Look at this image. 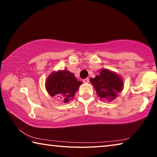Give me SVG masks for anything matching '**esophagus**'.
I'll return each instance as SVG.
<instances>
[{
    "label": "esophagus",
    "instance_id": "34e87169",
    "mask_svg": "<svg viewBox=\"0 0 157 157\" xmlns=\"http://www.w3.org/2000/svg\"><path fill=\"white\" fill-rule=\"evenodd\" d=\"M84 83H89V78H85L83 79Z\"/></svg>",
    "mask_w": 157,
    "mask_h": 157
}]
</instances>
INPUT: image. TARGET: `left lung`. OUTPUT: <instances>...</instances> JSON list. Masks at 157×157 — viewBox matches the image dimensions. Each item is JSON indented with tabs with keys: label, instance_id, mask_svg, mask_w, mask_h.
Masks as SVG:
<instances>
[{
	"label": "left lung",
	"instance_id": "left-lung-1",
	"mask_svg": "<svg viewBox=\"0 0 157 157\" xmlns=\"http://www.w3.org/2000/svg\"><path fill=\"white\" fill-rule=\"evenodd\" d=\"M90 81L94 86L98 96L109 102L115 99L118 93L123 90V82L121 77L107 69H102L100 75L91 78Z\"/></svg>",
	"mask_w": 157,
	"mask_h": 157
}]
</instances>
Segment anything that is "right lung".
I'll use <instances>...</instances> for the list:
<instances>
[{
    "mask_svg": "<svg viewBox=\"0 0 157 157\" xmlns=\"http://www.w3.org/2000/svg\"><path fill=\"white\" fill-rule=\"evenodd\" d=\"M82 84V82L78 81L74 74L63 70L50 74L46 80V86L52 97H59L66 103L73 98Z\"/></svg>",
    "mask_w": 157,
    "mask_h": 157,
    "instance_id": "1",
    "label": "right lung"
}]
</instances>
